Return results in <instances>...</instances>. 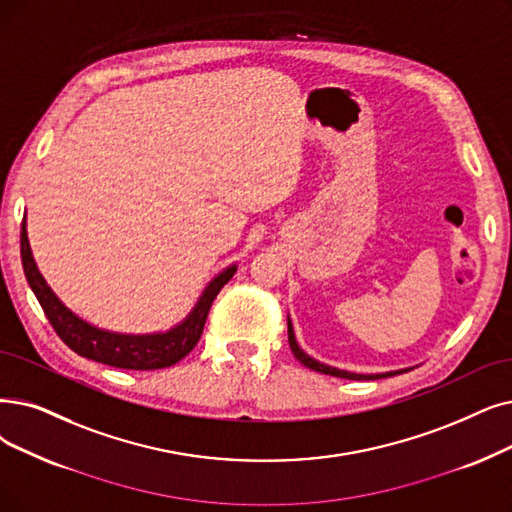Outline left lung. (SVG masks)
Here are the masks:
<instances>
[{
	"label": "left lung",
	"instance_id": "1",
	"mask_svg": "<svg viewBox=\"0 0 512 512\" xmlns=\"http://www.w3.org/2000/svg\"><path fill=\"white\" fill-rule=\"evenodd\" d=\"M288 345H291V351L295 353V358L311 368L316 372H322V374H330V376H339V379H349V381H370V379H385V376H393V374H399V372H408V370H397V372H385V374H355V372H347V370H339V368H332V366H326V364H320L316 362L314 358H309V355L299 349L297 341H295V335H293V326H291V320H288Z\"/></svg>",
	"mask_w": 512,
	"mask_h": 512
}]
</instances>
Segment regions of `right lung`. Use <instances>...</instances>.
I'll use <instances>...</instances> for the list:
<instances>
[{"label": "right lung", "mask_w": 512, "mask_h": 512, "mask_svg": "<svg viewBox=\"0 0 512 512\" xmlns=\"http://www.w3.org/2000/svg\"><path fill=\"white\" fill-rule=\"evenodd\" d=\"M20 257L29 286L33 288L43 314H46V318L50 320L52 328L64 341V345H69L77 355H81V358L123 370H161L184 360L203 335L209 309L217 293L232 280L236 272V265L221 272L205 288L201 301L196 303L188 320L177 328L165 332V335L133 337L117 335V332H106L87 324L58 301V297L52 293V288L46 284V280H43V276L37 270L29 247L25 219H22L20 230Z\"/></svg>", "instance_id": "right-lung-1"}]
</instances>
